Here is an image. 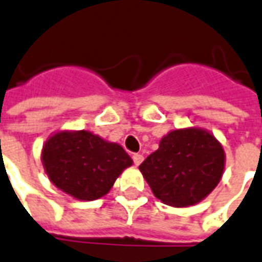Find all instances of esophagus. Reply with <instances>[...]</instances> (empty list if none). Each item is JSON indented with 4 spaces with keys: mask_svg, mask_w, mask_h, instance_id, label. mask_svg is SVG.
Masks as SVG:
<instances>
[{
    "mask_svg": "<svg viewBox=\"0 0 262 262\" xmlns=\"http://www.w3.org/2000/svg\"><path fill=\"white\" fill-rule=\"evenodd\" d=\"M132 159H133V162H135L136 166H139L141 162L144 160V156L141 155V154H133V156H132Z\"/></svg>",
    "mask_w": 262,
    "mask_h": 262,
    "instance_id": "esophagus-1",
    "label": "esophagus"
}]
</instances>
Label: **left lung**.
<instances>
[{
  "label": "left lung",
  "mask_w": 262,
  "mask_h": 262,
  "mask_svg": "<svg viewBox=\"0 0 262 262\" xmlns=\"http://www.w3.org/2000/svg\"><path fill=\"white\" fill-rule=\"evenodd\" d=\"M224 168V152L208 132L181 129L160 140L140 171L156 199L171 207L200 203L219 183Z\"/></svg>",
  "instance_id": "obj_1"
}]
</instances>
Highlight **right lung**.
<instances>
[{
  "instance_id": "1",
  "label": "right lung",
  "mask_w": 262,
  "mask_h": 262,
  "mask_svg": "<svg viewBox=\"0 0 262 262\" xmlns=\"http://www.w3.org/2000/svg\"><path fill=\"white\" fill-rule=\"evenodd\" d=\"M49 178L61 190L84 201L102 197L132 164L121 145L90 132H61L47 140L42 152Z\"/></svg>"
}]
</instances>
